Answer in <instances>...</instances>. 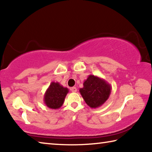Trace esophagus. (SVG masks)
<instances>
[{"mask_svg": "<svg viewBox=\"0 0 152 152\" xmlns=\"http://www.w3.org/2000/svg\"><path fill=\"white\" fill-rule=\"evenodd\" d=\"M71 91L72 92H76L77 88H76V87H72V88H71Z\"/></svg>", "mask_w": 152, "mask_h": 152, "instance_id": "34e87169", "label": "esophagus"}]
</instances>
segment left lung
Returning <instances> with one entry per match:
<instances>
[{
    "mask_svg": "<svg viewBox=\"0 0 152 152\" xmlns=\"http://www.w3.org/2000/svg\"><path fill=\"white\" fill-rule=\"evenodd\" d=\"M111 89L110 84L105 80L89 75L84 82L83 88H80L79 91L87 105L94 109L102 106L107 101Z\"/></svg>",
    "mask_w": 152,
    "mask_h": 152,
    "instance_id": "left-lung-1",
    "label": "left lung"
}]
</instances>
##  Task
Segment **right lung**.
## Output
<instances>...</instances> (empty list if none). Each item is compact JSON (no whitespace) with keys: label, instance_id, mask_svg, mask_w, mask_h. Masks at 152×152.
I'll return each instance as SVG.
<instances>
[{"label":"right lung","instance_id":"right-lung-1","mask_svg":"<svg viewBox=\"0 0 152 152\" xmlns=\"http://www.w3.org/2000/svg\"><path fill=\"white\" fill-rule=\"evenodd\" d=\"M69 90L59 82H51L45 92L43 101L46 106L51 109H58L62 106Z\"/></svg>","mask_w":152,"mask_h":152}]
</instances>
